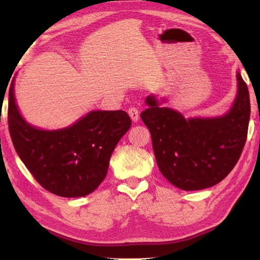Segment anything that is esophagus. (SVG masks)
Here are the masks:
<instances>
[{"label":"esophagus","mask_w":260,"mask_h":260,"mask_svg":"<svg viewBox=\"0 0 260 260\" xmlns=\"http://www.w3.org/2000/svg\"><path fill=\"white\" fill-rule=\"evenodd\" d=\"M128 115H129V117L132 118V120H133V121H137L140 119L139 109H137L136 107H131L128 109Z\"/></svg>","instance_id":"obj_1"}]
</instances>
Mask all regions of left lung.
Listing matches in <instances>:
<instances>
[{"label":"left lung","mask_w":260,"mask_h":260,"mask_svg":"<svg viewBox=\"0 0 260 260\" xmlns=\"http://www.w3.org/2000/svg\"><path fill=\"white\" fill-rule=\"evenodd\" d=\"M237 95L221 116L185 118L164 107L167 98L147 96L141 118L151 132L157 167L170 183L184 191L213 186L227 176L241 155L250 118L249 91L237 71Z\"/></svg>","instance_id":"8db88e82"}]
</instances>
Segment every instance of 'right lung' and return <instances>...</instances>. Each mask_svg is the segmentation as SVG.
<instances>
[{
    "label": "right lung",
    "instance_id": "obj_1",
    "mask_svg": "<svg viewBox=\"0 0 260 260\" xmlns=\"http://www.w3.org/2000/svg\"><path fill=\"white\" fill-rule=\"evenodd\" d=\"M9 129L21 161L46 190L64 198L85 197L106 178L109 159L132 121L124 110H91L70 126L42 129L21 115L9 90Z\"/></svg>",
    "mask_w": 260,
    "mask_h": 260
}]
</instances>
